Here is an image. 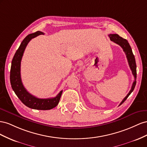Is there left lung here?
Returning a JSON list of instances; mask_svg holds the SVG:
<instances>
[{"instance_id":"1","label":"left lung","mask_w":147,"mask_h":147,"mask_svg":"<svg viewBox=\"0 0 147 147\" xmlns=\"http://www.w3.org/2000/svg\"><path fill=\"white\" fill-rule=\"evenodd\" d=\"M109 37H110V40L111 41L114 42L115 43L120 45L121 47H122V49H123V51L125 52V55H126L129 67H130V68H131L132 74L134 76V81L133 82L131 89L129 91L128 94L126 95V97H125L123 100V101L121 102V103L119 105V106H120L121 104H123L125 102V100L127 98L129 95L132 93L134 89V88H135V86L136 84V78H137L136 63V60H135V57H134V54L132 53V49L131 47V46H130L128 41L126 39H123V37H120L118 34H109Z\"/></svg>"}]
</instances>
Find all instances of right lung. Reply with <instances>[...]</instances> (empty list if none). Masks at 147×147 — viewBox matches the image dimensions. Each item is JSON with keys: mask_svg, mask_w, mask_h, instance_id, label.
I'll return each mask as SVG.
<instances>
[{"mask_svg": "<svg viewBox=\"0 0 147 147\" xmlns=\"http://www.w3.org/2000/svg\"><path fill=\"white\" fill-rule=\"evenodd\" d=\"M44 34L41 31H37L28 35L21 43L19 48L16 50L11 61L10 69V83L12 89L16 96L26 107L34 110H48L55 108L59 103L63 90H61L55 97L50 98H39L29 94L23 85L21 78L20 67L21 61L23 53L29 42L32 38L39 35Z\"/></svg>", "mask_w": 147, "mask_h": 147, "instance_id": "1", "label": "right lung"}]
</instances>
